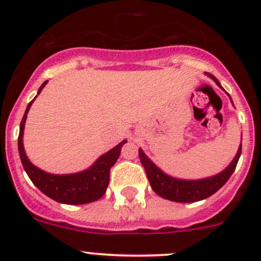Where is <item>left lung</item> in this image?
Instances as JSON below:
<instances>
[{
  "mask_svg": "<svg viewBox=\"0 0 261 261\" xmlns=\"http://www.w3.org/2000/svg\"><path fill=\"white\" fill-rule=\"evenodd\" d=\"M206 74L208 75L211 80L215 81L216 84H217L221 89H223L222 86L220 84V82L217 81V78L213 77L210 73H206ZM223 91H225V89H223ZM241 139H243V136H241ZM240 155L241 144L240 146H239L238 152H236L232 162H231L230 164H228V167L226 168V169H223L222 172L218 173V174L216 175H212V177L203 178V179L188 180L179 179V178H174L172 177V175H168L167 173L163 172L159 167H156V165L146 156V154L143 151V149H139L140 162L141 164H143L144 169H145L147 179L150 181V186H151L152 191L156 194H159L160 197H163V198L169 199V201L173 202H179V203H191V202L201 201V199L208 198V197H211L213 193H216V192L228 180L231 174L235 172V168L236 165H238L239 159H240Z\"/></svg>",
  "mask_w": 261,
  "mask_h": 261,
  "instance_id": "obj_1",
  "label": "left lung"
}]
</instances>
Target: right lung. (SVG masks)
Here are the masks:
<instances>
[{
    "instance_id": "1",
    "label": "right lung",
    "mask_w": 261,
    "mask_h": 261,
    "mask_svg": "<svg viewBox=\"0 0 261 261\" xmlns=\"http://www.w3.org/2000/svg\"><path fill=\"white\" fill-rule=\"evenodd\" d=\"M46 83L48 81L41 84L38 94H40ZM35 98L26 107V111L20 123V134H18V154H20L21 163H22V167L28 173L29 178L45 196L59 203L84 204L99 199L106 193V189L110 183V170L120 156L121 147L123 146V144L127 143V140H122L118 145L112 147L110 151L105 152L88 169L83 170V172L73 173V174H50V173L44 172L29 160L25 149H23L22 138L25 121L28 117L29 110Z\"/></svg>"
}]
</instances>
